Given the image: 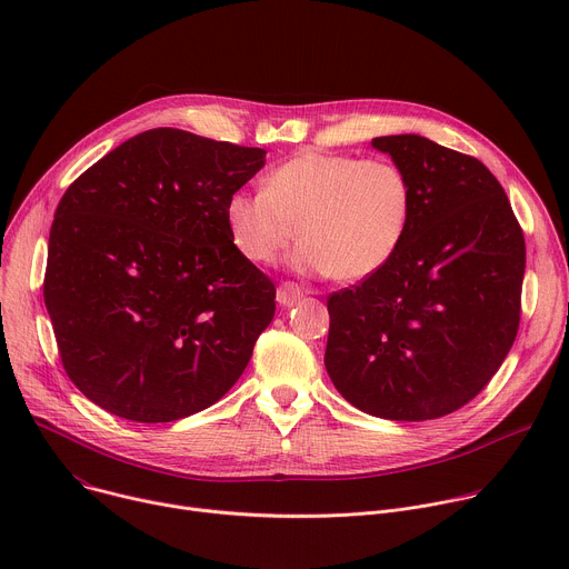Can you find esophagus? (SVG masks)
<instances>
[{
    "label": "esophagus",
    "instance_id": "1",
    "mask_svg": "<svg viewBox=\"0 0 569 569\" xmlns=\"http://www.w3.org/2000/svg\"><path fill=\"white\" fill-rule=\"evenodd\" d=\"M303 297V290L295 283V281H283L281 286H279V290H277V301L281 303V306H295L299 299Z\"/></svg>",
    "mask_w": 569,
    "mask_h": 569
}]
</instances>
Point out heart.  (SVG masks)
Here are the masks:
<instances>
[{"mask_svg": "<svg viewBox=\"0 0 569 569\" xmlns=\"http://www.w3.org/2000/svg\"><path fill=\"white\" fill-rule=\"evenodd\" d=\"M412 187L385 157L301 152L266 178V191H236L224 216L233 246L270 266L299 229L297 266L360 281L382 270L408 231Z\"/></svg>", "mask_w": 569, "mask_h": 569, "instance_id": "b5f03b06", "label": "heart"}]
</instances>
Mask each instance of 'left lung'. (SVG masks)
<instances>
[{"instance_id":"8db88e82","label":"left lung","mask_w":569,"mask_h":569,"mask_svg":"<svg viewBox=\"0 0 569 569\" xmlns=\"http://www.w3.org/2000/svg\"><path fill=\"white\" fill-rule=\"evenodd\" d=\"M371 143L408 176L412 213L382 270L329 295L323 365L371 417L439 419L489 385L513 347L525 233L477 157L419 134Z\"/></svg>"}]
</instances>
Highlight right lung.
Segmentation results:
<instances>
[{
	"instance_id": "obj_1",
	"label": "right lung",
	"mask_w": 569,
	"mask_h": 569,
	"mask_svg": "<svg viewBox=\"0 0 569 569\" xmlns=\"http://www.w3.org/2000/svg\"><path fill=\"white\" fill-rule=\"evenodd\" d=\"M266 150L146 130L64 191L44 303L69 380L106 412L171 423L246 371L277 288L231 240L224 207Z\"/></svg>"
}]
</instances>
